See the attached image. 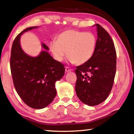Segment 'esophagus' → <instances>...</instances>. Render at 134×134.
<instances>
[{
	"mask_svg": "<svg viewBox=\"0 0 134 134\" xmlns=\"http://www.w3.org/2000/svg\"><path fill=\"white\" fill-rule=\"evenodd\" d=\"M71 70H72L70 69L69 67H65V71H66V72L70 71H71Z\"/></svg>",
	"mask_w": 134,
	"mask_h": 134,
	"instance_id": "1",
	"label": "esophagus"
}]
</instances>
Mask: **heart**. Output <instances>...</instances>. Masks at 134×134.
<instances>
[{
	"label": "heart",
	"mask_w": 134,
	"mask_h": 134,
	"mask_svg": "<svg viewBox=\"0 0 134 134\" xmlns=\"http://www.w3.org/2000/svg\"><path fill=\"white\" fill-rule=\"evenodd\" d=\"M96 37L92 32L67 30L59 35L50 43L49 48L54 58L62 62L69 56L71 63L81 65L89 61L94 53Z\"/></svg>",
	"instance_id": "1"
}]
</instances>
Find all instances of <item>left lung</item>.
I'll list each match as a JSON object with an SVG mask.
<instances>
[{
  "label": "left lung",
  "instance_id": "8db88e82",
  "mask_svg": "<svg viewBox=\"0 0 134 134\" xmlns=\"http://www.w3.org/2000/svg\"><path fill=\"white\" fill-rule=\"evenodd\" d=\"M96 25L97 40L93 55L75 70L77 96L89 106L99 105L108 97L116 69V53L113 40L102 26Z\"/></svg>",
  "mask_w": 134,
  "mask_h": 134
}]
</instances>
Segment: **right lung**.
Instances as JSON below:
<instances>
[{
  "label": "right lung",
  "instance_id": "obj_1",
  "mask_svg": "<svg viewBox=\"0 0 134 134\" xmlns=\"http://www.w3.org/2000/svg\"><path fill=\"white\" fill-rule=\"evenodd\" d=\"M29 27L19 34L12 44L10 67L13 85L24 102L34 109H42L53 101L57 92L55 83L64 76V64L56 61L47 51L32 57L24 53L20 37L24 32L37 28ZM42 47L48 50L44 44Z\"/></svg>",
  "mask_w": 134,
  "mask_h": 134
}]
</instances>
